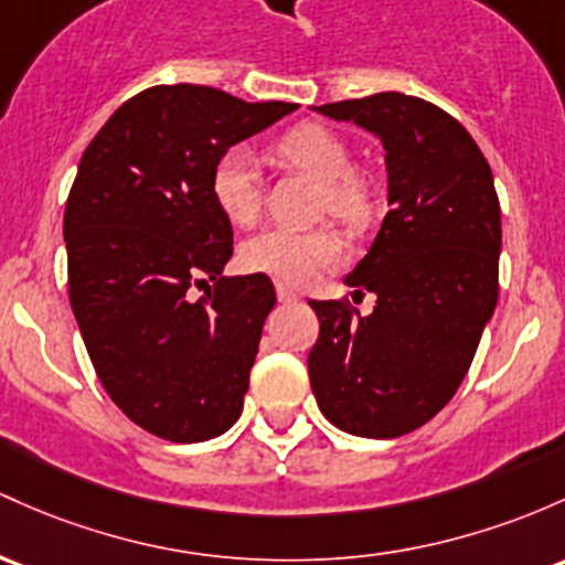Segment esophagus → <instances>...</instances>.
<instances>
[{"label":"esophagus","mask_w":565,"mask_h":565,"mask_svg":"<svg viewBox=\"0 0 565 565\" xmlns=\"http://www.w3.org/2000/svg\"><path fill=\"white\" fill-rule=\"evenodd\" d=\"M276 297H278V300H281V302H295L300 295H297L295 289L289 287V284L278 281V284H276Z\"/></svg>","instance_id":"1"}]
</instances>
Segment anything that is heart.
<instances>
[{
    "instance_id": "1",
    "label": "heart",
    "mask_w": 565,
    "mask_h": 565,
    "mask_svg": "<svg viewBox=\"0 0 565 565\" xmlns=\"http://www.w3.org/2000/svg\"><path fill=\"white\" fill-rule=\"evenodd\" d=\"M276 158L321 182V209L345 225H364L375 212L367 179L353 171V152L340 134L321 122H300L273 145ZM209 192L214 206L233 225H252L263 209V177L246 147H227L214 160ZM345 257L340 235L330 227L289 231L268 227L241 246V265L287 284H308L319 273L338 268Z\"/></svg>"
}]
</instances>
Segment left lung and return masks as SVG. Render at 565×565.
<instances>
[{"mask_svg":"<svg viewBox=\"0 0 565 565\" xmlns=\"http://www.w3.org/2000/svg\"><path fill=\"white\" fill-rule=\"evenodd\" d=\"M386 147L388 214L345 276L373 292L311 300L319 340L308 375L319 411L356 437L415 431L454 399L499 300L501 209L486 154L448 111L405 93L321 104Z\"/></svg>","mask_w":565,"mask_h":565,"instance_id":"1","label":"left lung"}]
</instances>
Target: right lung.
I'll return each mask as SVG.
<instances>
[{
  "instance_id": "1",
  "label": "right lung",
  "mask_w": 565,
  "mask_h": 565,
  "mask_svg": "<svg viewBox=\"0 0 565 565\" xmlns=\"http://www.w3.org/2000/svg\"><path fill=\"white\" fill-rule=\"evenodd\" d=\"M209 85L136 93L93 136L66 198L70 302L104 392L136 426L203 443L238 420L276 289L222 276L231 220L214 160L295 111ZM213 281L198 301L189 289Z\"/></svg>"
}]
</instances>
